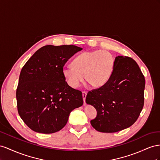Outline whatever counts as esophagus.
<instances>
[{
	"label": "esophagus",
	"mask_w": 160,
	"mask_h": 160,
	"mask_svg": "<svg viewBox=\"0 0 160 160\" xmlns=\"http://www.w3.org/2000/svg\"><path fill=\"white\" fill-rule=\"evenodd\" d=\"M86 94H87V92L86 91H83L82 92V97H83V100H84V103L85 104L86 103Z\"/></svg>",
	"instance_id": "1"
}]
</instances>
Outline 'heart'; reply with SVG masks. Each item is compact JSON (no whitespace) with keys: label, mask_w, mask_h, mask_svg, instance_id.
Instances as JSON below:
<instances>
[{"label":"heart","mask_w":160,"mask_h":160,"mask_svg":"<svg viewBox=\"0 0 160 160\" xmlns=\"http://www.w3.org/2000/svg\"><path fill=\"white\" fill-rule=\"evenodd\" d=\"M112 54L104 50L85 52L78 56L72 64L63 68V75L72 88L78 87L84 80L95 88L105 84L112 71Z\"/></svg>","instance_id":"heart-1"}]
</instances>
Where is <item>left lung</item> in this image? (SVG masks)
Instances as JSON below:
<instances>
[{
    "instance_id": "obj_1",
    "label": "left lung",
    "mask_w": 160,
    "mask_h": 160,
    "mask_svg": "<svg viewBox=\"0 0 160 160\" xmlns=\"http://www.w3.org/2000/svg\"><path fill=\"white\" fill-rule=\"evenodd\" d=\"M145 84L133 59L116 57L108 81L86 95V103L97 111V117L90 121L92 126L102 133H115L133 125L143 107Z\"/></svg>"
}]
</instances>
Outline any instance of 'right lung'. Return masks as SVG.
Masks as SVG:
<instances>
[{"label": "right lung", "instance_id": "add662e5", "mask_svg": "<svg viewBox=\"0 0 160 160\" xmlns=\"http://www.w3.org/2000/svg\"><path fill=\"white\" fill-rule=\"evenodd\" d=\"M82 48L73 45H45L22 67L16 97L19 115L29 128L53 133L65 127L70 113L83 104L82 93L63 75L67 61Z\"/></svg>", "mask_w": 160, "mask_h": 160}]
</instances>
